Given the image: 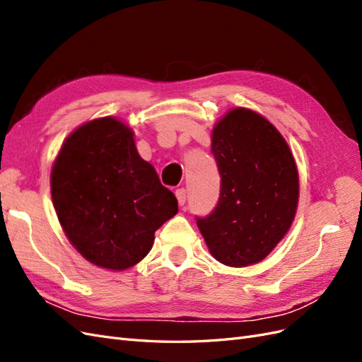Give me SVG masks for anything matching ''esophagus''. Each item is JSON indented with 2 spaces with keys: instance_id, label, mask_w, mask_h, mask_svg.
I'll list each match as a JSON object with an SVG mask.
<instances>
[{
  "instance_id": "esophagus-1",
  "label": "esophagus",
  "mask_w": 362,
  "mask_h": 362,
  "mask_svg": "<svg viewBox=\"0 0 362 362\" xmlns=\"http://www.w3.org/2000/svg\"><path fill=\"white\" fill-rule=\"evenodd\" d=\"M175 194H177L178 204H180V205H184V204H185V199H187V190H185V189H178L177 192H175Z\"/></svg>"
}]
</instances>
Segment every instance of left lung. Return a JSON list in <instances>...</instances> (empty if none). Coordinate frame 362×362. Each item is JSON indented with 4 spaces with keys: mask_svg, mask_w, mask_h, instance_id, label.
I'll list each match as a JSON object with an SVG mask.
<instances>
[{
    "mask_svg": "<svg viewBox=\"0 0 362 362\" xmlns=\"http://www.w3.org/2000/svg\"><path fill=\"white\" fill-rule=\"evenodd\" d=\"M211 151L221 196L198 217L210 254L225 266L264 259L290 229L298 210L299 175L286 139L266 117L237 107L213 128Z\"/></svg>",
    "mask_w": 362,
    "mask_h": 362,
    "instance_id": "1",
    "label": "left lung"
}]
</instances>
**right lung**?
<instances>
[{
    "instance_id": "obj_1",
    "label": "right lung",
    "mask_w": 362,
    "mask_h": 362,
    "mask_svg": "<svg viewBox=\"0 0 362 362\" xmlns=\"http://www.w3.org/2000/svg\"><path fill=\"white\" fill-rule=\"evenodd\" d=\"M51 196L72 246L108 270L136 266L157 229L178 213L175 194L139 156L133 131L112 116L64 140L51 170Z\"/></svg>"
}]
</instances>
